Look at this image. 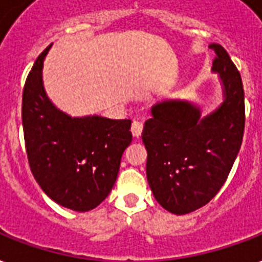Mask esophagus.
I'll use <instances>...</instances> for the list:
<instances>
[{
	"mask_svg": "<svg viewBox=\"0 0 262 262\" xmlns=\"http://www.w3.org/2000/svg\"><path fill=\"white\" fill-rule=\"evenodd\" d=\"M142 129H143V123L142 121H134L133 125H131V131H133V135L135 138H139L142 134Z\"/></svg>",
	"mask_w": 262,
	"mask_h": 262,
	"instance_id": "34e87169",
	"label": "esophagus"
}]
</instances>
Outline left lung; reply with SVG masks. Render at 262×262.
I'll return each instance as SVG.
<instances>
[{"instance_id":"8db88e82","label":"left lung","mask_w":262,"mask_h":262,"mask_svg":"<svg viewBox=\"0 0 262 262\" xmlns=\"http://www.w3.org/2000/svg\"><path fill=\"white\" fill-rule=\"evenodd\" d=\"M209 48L216 53L212 72L220 79L223 102L205 116L200 105L184 99L154 103L142 133L151 192L173 214L194 212L217 194L242 145L245 94L241 74L222 45Z\"/></svg>"}]
</instances>
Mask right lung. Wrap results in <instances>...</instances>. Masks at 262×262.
Instances as JSON below:
<instances>
[{
    "mask_svg": "<svg viewBox=\"0 0 262 262\" xmlns=\"http://www.w3.org/2000/svg\"><path fill=\"white\" fill-rule=\"evenodd\" d=\"M49 45L23 91L24 142L35 180L56 204L75 212L97 208L112 190L121 156L133 141L131 120L99 115L72 117L54 105L42 78Z\"/></svg>",
    "mask_w": 262,
    "mask_h": 262,
    "instance_id": "1",
    "label": "right lung"
}]
</instances>
